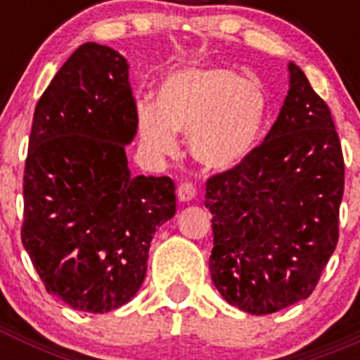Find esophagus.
Segmentation results:
<instances>
[{"instance_id": "34e87169", "label": "esophagus", "mask_w": 360, "mask_h": 360, "mask_svg": "<svg viewBox=\"0 0 360 360\" xmlns=\"http://www.w3.org/2000/svg\"><path fill=\"white\" fill-rule=\"evenodd\" d=\"M176 195H178V200H180V202H191V200L196 196V187L189 182L180 184V186H178Z\"/></svg>"}]
</instances>
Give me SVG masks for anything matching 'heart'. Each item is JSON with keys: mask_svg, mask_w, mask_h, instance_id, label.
<instances>
[{"mask_svg": "<svg viewBox=\"0 0 360 360\" xmlns=\"http://www.w3.org/2000/svg\"><path fill=\"white\" fill-rule=\"evenodd\" d=\"M269 117L265 90L231 68H189L162 82L157 104H139V135L155 155H174L189 135L191 155L211 171H231L256 149Z\"/></svg>", "mask_w": 360, "mask_h": 360, "instance_id": "heart-1", "label": "heart"}]
</instances>
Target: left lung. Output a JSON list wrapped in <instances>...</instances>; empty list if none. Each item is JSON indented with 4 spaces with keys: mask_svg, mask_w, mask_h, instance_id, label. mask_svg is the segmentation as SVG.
<instances>
[{
    "mask_svg": "<svg viewBox=\"0 0 360 360\" xmlns=\"http://www.w3.org/2000/svg\"><path fill=\"white\" fill-rule=\"evenodd\" d=\"M288 95L265 141L205 189L212 283L227 303L254 316L307 299L339 240V135L303 70L288 63Z\"/></svg>",
    "mask_w": 360,
    "mask_h": 360,
    "instance_id": "left-lung-1",
    "label": "left lung"
}]
</instances>
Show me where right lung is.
Instances as JSON below:
<instances>
[{"label": "right lung", "mask_w": 360, "mask_h": 360, "mask_svg": "<svg viewBox=\"0 0 360 360\" xmlns=\"http://www.w3.org/2000/svg\"><path fill=\"white\" fill-rule=\"evenodd\" d=\"M128 61L81 44L34 111L23 176L21 241L44 288L104 314L135 297L157 229L176 212L169 176H131L136 135Z\"/></svg>", "instance_id": "right-lung-1"}]
</instances>
